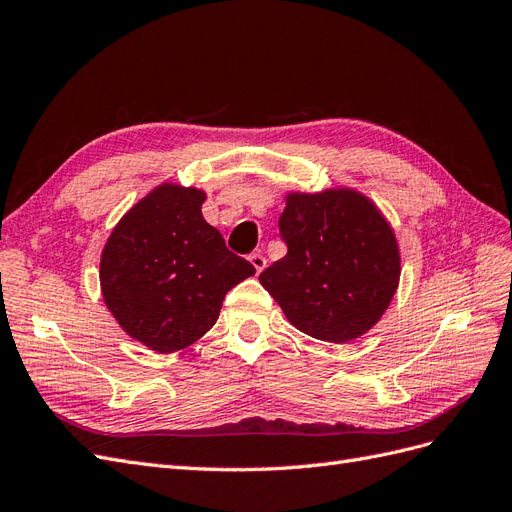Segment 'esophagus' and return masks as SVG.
I'll use <instances>...</instances> for the list:
<instances>
[{
  "mask_svg": "<svg viewBox=\"0 0 512 512\" xmlns=\"http://www.w3.org/2000/svg\"><path fill=\"white\" fill-rule=\"evenodd\" d=\"M250 262H252V267L256 269V273H260L262 269L267 267V258L262 256V254H252V256H250Z\"/></svg>",
  "mask_w": 512,
  "mask_h": 512,
  "instance_id": "esophagus-1",
  "label": "esophagus"
}]
</instances>
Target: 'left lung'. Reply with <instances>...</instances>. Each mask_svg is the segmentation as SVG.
I'll return each instance as SVG.
<instances>
[{
	"label": "left lung",
	"instance_id": "8db88e82",
	"mask_svg": "<svg viewBox=\"0 0 512 512\" xmlns=\"http://www.w3.org/2000/svg\"><path fill=\"white\" fill-rule=\"evenodd\" d=\"M288 254L260 284L292 327L329 344H348L380 322L401 275L395 230L354 188L286 192L280 218Z\"/></svg>",
	"mask_w": 512,
	"mask_h": 512
}]
</instances>
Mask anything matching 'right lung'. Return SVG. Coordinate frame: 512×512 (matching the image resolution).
I'll return each instance as SVG.
<instances>
[{
	"label": "right lung",
	"instance_id": "add662e5",
	"mask_svg": "<svg viewBox=\"0 0 512 512\" xmlns=\"http://www.w3.org/2000/svg\"><path fill=\"white\" fill-rule=\"evenodd\" d=\"M205 190L164 181L134 203L100 256L102 299L119 327L160 354L192 346L226 292L256 273L205 222Z\"/></svg>",
	"mask_w": 512,
	"mask_h": 512
}]
</instances>
